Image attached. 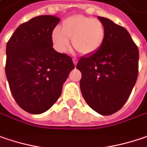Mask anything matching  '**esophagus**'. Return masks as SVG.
<instances>
[{"instance_id":"obj_1","label":"esophagus","mask_w":147,"mask_h":147,"mask_svg":"<svg viewBox=\"0 0 147 147\" xmlns=\"http://www.w3.org/2000/svg\"><path fill=\"white\" fill-rule=\"evenodd\" d=\"M73 62H74V65H76L78 63V59H73Z\"/></svg>"}]
</instances>
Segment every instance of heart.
<instances>
[{"mask_svg": "<svg viewBox=\"0 0 147 147\" xmlns=\"http://www.w3.org/2000/svg\"><path fill=\"white\" fill-rule=\"evenodd\" d=\"M105 34V27L100 20L76 15L63 20L61 29H54L52 40L59 51L65 52L69 47V39H71L73 46L80 54L90 55L102 46Z\"/></svg>", "mask_w": 147, "mask_h": 147, "instance_id": "heart-1", "label": "heart"}]
</instances>
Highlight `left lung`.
Returning <instances> with one entry per match:
<instances>
[{"instance_id": "1", "label": "left lung", "mask_w": 147, "mask_h": 147, "mask_svg": "<svg viewBox=\"0 0 147 147\" xmlns=\"http://www.w3.org/2000/svg\"><path fill=\"white\" fill-rule=\"evenodd\" d=\"M106 30L98 51L81 57L80 89L88 105L101 115H112L125 104L138 75L139 51L128 31L98 16Z\"/></svg>"}]
</instances>
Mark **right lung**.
Returning <instances> with one entry per match:
<instances>
[{
	"label": "right lung",
	"instance_id": "right-lung-1",
	"mask_svg": "<svg viewBox=\"0 0 147 147\" xmlns=\"http://www.w3.org/2000/svg\"><path fill=\"white\" fill-rule=\"evenodd\" d=\"M59 18L34 17L20 25L6 45L5 74L19 106L31 114L49 110L61 95L74 64L53 48L52 32Z\"/></svg>",
	"mask_w": 147,
	"mask_h": 147
}]
</instances>
